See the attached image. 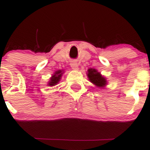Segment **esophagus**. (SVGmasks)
<instances>
[{
    "label": "esophagus",
    "mask_w": 150,
    "mask_h": 150,
    "mask_svg": "<svg viewBox=\"0 0 150 150\" xmlns=\"http://www.w3.org/2000/svg\"><path fill=\"white\" fill-rule=\"evenodd\" d=\"M70 66H71V68H73V70H77L79 69V66H78V64H77V63H72L71 64H70Z\"/></svg>",
    "instance_id": "1"
}]
</instances>
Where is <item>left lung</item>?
<instances>
[{
  "mask_svg": "<svg viewBox=\"0 0 150 150\" xmlns=\"http://www.w3.org/2000/svg\"><path fill=\"white\" fill-rule=\"evenodd\" d=\"M87 76L89 77L90 82H92L93 84H95L99 88L104 87L107 84L106 79L103 77L100 73L97 71V70L93 69V68H89L88 70Z\"/></svg>",
  "mask_w": 150,
  "mask_h": 150,
  "instance_id": "left-lung-1",
  "label": "left lung"
}]
</instances>
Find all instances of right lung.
Returning a JSON list of instances; mask_svg holds the SVG:
<instances>
[{"label":"right lung","mask_w":150,"mask_h":150,"mask_svg":"<svg viewBox=\"0 0 150 150\" xmlns=\"http://www.w3.org/2000/svg\"><path fill=\"white\" fill-rule=\"evenodd\" d=\"M63 73H64L63 70H57V71L54 73V75H52L51 78H50V80L49 81L48 85L52 86H54L56 84H57L58 82L60 81L61 77L62 76Z\"/></svg>","instance_id":"1"}]
</instances>
